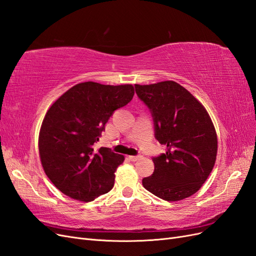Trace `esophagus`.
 Returning <instances> with one entry per match:
<instances>
[{
    "label": "esophagus",
    "mask_w": 256,
    "mask_h": 256,
    "mask_svg": "<svg viewBox=\"0 0 256 256\" xmlns=\"http://www.w3.org/2000/svg\"><path fill=\"white\" fill-rule=\"evenodd\" d=\"M141 158H142V156H129V159L131 161H138V159H141Z\"/></svg>",
    "instance_id": "esophagus-1"
}]
</instances>
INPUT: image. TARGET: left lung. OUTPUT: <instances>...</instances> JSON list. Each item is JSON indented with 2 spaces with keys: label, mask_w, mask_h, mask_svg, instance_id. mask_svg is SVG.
<instances>
[{
  "label": "left lung",
  "mask_w": 256,
  "mask_h": 256,
  "mask_svg": "<svg viewBox=\"0 0 256 256\" xmlns=\"http://www.w3.org/2000/svg\"><path fill=\"white\" fill-rule=\"evenodd\" d=\"M136 92L150 111L154 138L166 146L154 157L152 176L143 187L164 200H180L194 194L216 162V130L205 108L182 85L164 81L136 84Z\"/></svg>",
  "instance_id": "1"
}]
</instances>
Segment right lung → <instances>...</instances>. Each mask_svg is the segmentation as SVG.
Wrapping results in <instances>:
<instances>
[{
    "label": "right lung",
    "mask_w": 256,
    "mask_h": 256,
    "mask_svg": "<svg viewBox=\"0 0 256 256\" xmlns=\"http://www.w3.org/2000/svg\"><path fill=\"white\" fill-rule=\"evenodd\" d=\"M134 95L132 85L83 82L68 90L46 114L40 154L46 174L64 194L90 202L109 192L124 156L109 147L95 150L106 122Z\"/></svg>",
    "instance_id": "obj_1"
}]
</instances>
